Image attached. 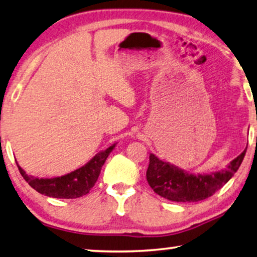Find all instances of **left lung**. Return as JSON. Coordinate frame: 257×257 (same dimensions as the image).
Instances as JSON below:
<instances>
[{
  "label": "left lung",
  "mask_w": 257,
  "mask_h": 257,
  "mask_svg": "<svg viewBox=\"0 0 257 257\" xmlns=\"http://www.w3.org/2000/svg\"><path fill=\"white\" fill-rule=\"evenodd\" d=\"M247 148L224 170L208 174H193L163 162L151 153L147 180L156 194L172 202H198L205 200L229 181L242 163Z\"/></svg>",
  "instance_id": "obj_1"
}]
</instances>
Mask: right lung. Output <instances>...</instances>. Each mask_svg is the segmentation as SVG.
Instances as JSON below:
<instances>
[{
  "label": "right lung",
  "mask_w": 257,
  "mask_h": 257,
  "mask_svg": "<svg viewBox=\"0 0 257 257\" xmlns=\"http://www.w3.org/2000/svg\"><path fill=\"white\" fill-rule=\"evenodd\" d=\"M115 145L116 143H114L106 150L97 153L85 165L62 177L49 179L34 178L32 175L26 174V172L18 165V163L17 166L22 177L38 193L54 198H77L86 195L94 186L100 174L102 165Z\"/></svg>",
  "instance_id": "obj_1"
}]
</instances>
